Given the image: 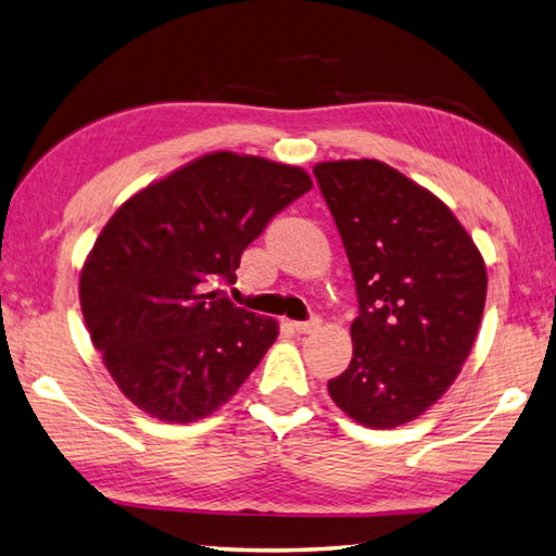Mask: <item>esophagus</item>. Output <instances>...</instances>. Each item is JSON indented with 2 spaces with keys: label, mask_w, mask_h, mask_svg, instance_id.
Listing matches in <instances>:
<instances>
[{
  "label": "esophagus",
  "mask_w": 556,
  "mask_h": 556,
  "mask_svg": "<svg viewBox=\"0 0 556 556\" xmlns=\"http://www.w3.org/2000/svg\"><path fill=\"white\" fill-rule=\"evenodd\" d=\"M291 328H294L296 332H313L320 328V318H311V320H294L291 323Z\"/></svg>",
  "instance_id": "34e87169"
}]
</instances>
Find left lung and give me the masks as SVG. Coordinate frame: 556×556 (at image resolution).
Listing matches in <instances>:
<instances>
[{
    "mask_svg": "<svg viewBox=\"0 0 556 556\" xmlns=\"http://www.w3.org/2000/svg\"><path fill=\"white\" fill-rule=\"evenodd\" d=\"M313 175L359 301L352 362L328 393L359 426H406L459 377L486 304V265L445 201L391 165L328 160Z\"/></svg>",
    "mask_w": 556,
    "mask_h": 556,
    "instance_id": "1",
    "label": "left lung"
}]
</instances>
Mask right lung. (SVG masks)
Instances as JSON below:
<instances>
[{
  "label": "right lung",
  "instance_id": "1",
  "mask_svg": "<svg viewBox=\"0 0 556 556\" xmlns=\"http://www.w3.org/2000/svg\"><path fill=\"white\" fill-rule=\"evenodd\" d=\"M311 187L296 165L216 150L114 211L79 271V306L134 406L187 426L243 387L279 323L208 289L236 281L243 250Z\"/></svg>",
  "mask_w": 556,
  "mask_h": 556
}]
</instances>
